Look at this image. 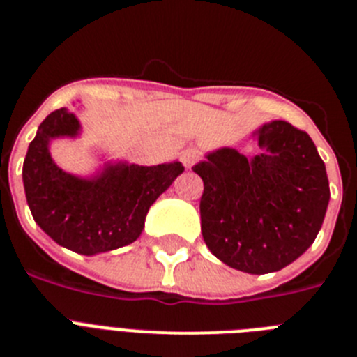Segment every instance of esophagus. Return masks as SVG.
<instances>
[{
	"label": "esophagus",
	"instance_id": "1",
	"mask_svg": "<svg viewBox=\"0 0 357 357\" xmlns=\"http://www.w3.org/2000/svg\"><path fill=\"white\" fill-rule=\"evenodd\" d=\"M198 157H200V153H198L197 148H188V150L182 151L181 160L185 168H191V166H193V164L198 160Z\"/></svg>",
	"mask_w": 357,
	"mask_h": 357
}]
</instances>
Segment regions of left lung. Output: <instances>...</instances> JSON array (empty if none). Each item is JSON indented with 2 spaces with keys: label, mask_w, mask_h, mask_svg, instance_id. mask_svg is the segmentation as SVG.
<instances>
[{
  "label": "left lung",
  "mask_w": 357,
  "mask_h": 357,
  "mask_svg": "<svg viewBox=\"0 0 357 357\" xmlns=\"http://www.w3.org/2000/svg\"><path fill=\"white\" fill-rule=\"evenodd\" d=\"M261 153L222 148L198 162L202 236L218 259L241 272H277L317 238L329 204L326 164L313 139L288 121L257 132Z\"/></svg>",
  "instance_id": "8db88e82"
}]
</instances>
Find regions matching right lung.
Masks as SVG:
<instances>
[{"mask_svg":"<svg viewBox=\"0 0 357 357\" xmlns=\"http://www.w3.org/2000/svg\"><path fill=\"white\" fill-rule=\"evenodd\" d=\"M78 130L77 116L66 107L40 123L24 157V193L31 216L53 241L77 254L94 255L139 238L150 206L184 166L116 164L96 178H78L56 168L48 150L53 137H73Z\"/></svg>","mask_w":357,"mask_h":357,"instance_id":"add662e5","label":"right lung"}]
</instances>
